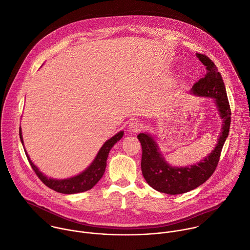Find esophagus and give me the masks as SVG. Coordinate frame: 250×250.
<instances>
[{
	"mask_svg": "<svg viewBox=\"0 0 250 250\" xmlns=\"http://www.w3.org/2000/svg\"><path fill=\"white\" fill-rule=\"evenodd\" d=\"M142 124L138 121H132L128 125V130L131 132H139L142 129Z\"/></svg>",
	"mask_w": 250,
	"mask_h": 250,
	"instance_id": "34e87169",
	"label": "esophagus"
}]
</instances>
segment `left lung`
I'll use <instances>...</instances> for the list:
<instances>
[{
  "label": "left lung",
  "instance_id": "1",
  "mask_svg": "<svg viewBox=\"0 0 250 250\" xmlns=\"http://www.w3.org/2000/svg\"><path fill=\"white\" fill-rule=\"evenodd\" d=\"M196 55L207 67L208 73L193 85L190 93L212 98L217 108L223 124L215 148L197 164L172 167L167 162L159 144L150 133L142 132L137 135L142 146L141 170L146 182L156 191L168 195L190 192L204 184L212 175L230 130L231 109L221 74L207 55L202 53H196Z\"/></svg>",
  "mask_w": 250,
  "mask_h": 250
}]
</instances>
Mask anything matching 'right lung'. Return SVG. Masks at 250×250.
Segmentation results:
<instances>
[{
  "label": "right lung",
  "mask_w": 250,
  "mask_h": 250,
  "mask_svg": "<svg viewBox=\"0 0 250 250\" xmlns=\"http://www.w3.org/2000/svg\"><path fill=\"white\" fill-rule=\"evenodd\" d=\"M19 136L21 143L24 147L23 137H22V131L21 127H19ZM124 136V131L121 130L117 134H115L113 137L108 139L100 148L98 151L96 157L92 161V163L80 174H77L73 177L66 178V179H53L48 178L45 176L42 172L39 170V168L34 165V163L30 160V157L28 156L26 150L25 154L27 156V159L35 171V173L38 175V177L41 179V181L46 185L48 188L61 193V194H76V193H82L85 192L87 190H90L103 176L107 165V158L109 155L110 150L113 148V146Z\"/></svg>",
  "instance_id": "obj_1"
}]
</instances>
